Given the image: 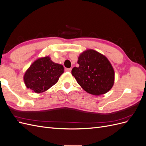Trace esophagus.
Segmentation results:
<instances>
[{
	"instance_id": "1",
	"label": "esophagus",
	"mask_w": 146,
	"mask_h": 146,
	"mask_svg": "<svg viewBox=\"0 0 146 146\" xmlns=\"http://www.w3.org/2000/svg\"><path fill=\"white\" fill-rule=\"evenodd\" d=\"M71 70H72V68H66L65 69V70L67 72H70L71 71Z\"/></svg>"
}]
</instances>
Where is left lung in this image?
<instances>
[{"label":"left lung","mask_w":146,"mask_h":146,"mask_svg":"<svg viewBox=\"0 0 146 146\" xmlns=\"http://www.w3.org/2000/svg\"><path fill=\"white\" fill-rule=\"evenodd\" d=\"M77 63L79 66L72 69V75L88 93L100 96L107 93L112 88L114 72L105 56L90 49L80 54Z\"/></svg>","instance_id":"8db88e82"}]
</instances>
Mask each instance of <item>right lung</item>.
I'll use <instances>...</instances> for the list:
<instances>
[{"instance_id":"right-lung-1","label":"right lung","mask_w":146,"mask_h":146,"mask_svg":"<svg viewBox=\"0 0 146 146\" xmlns=\"http://www.w3.org/2000/svg\"><path fill=\"white\" fill-rule=\"evenodd\" d=\"M64 72L62 65L52 61L48 56L39 58L26 71L24 80L26 86L36 93L49 89L58 82Z\"/></svg>"}]
</instances>
